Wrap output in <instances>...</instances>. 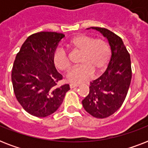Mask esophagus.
I'll return each instance as SVG.
<instances>
[{"mask_svg":"<svg viewBox=\"0 0 148 148\" xmlns=\"http://www.w3.org/2000/svg\"><path fill=\"white\" fill-rule=\"evenodd\" d=\"M78 86H79L78 84H74V83H71V84H70V88H77V87H78Z\"/></svg>","mask_w":148,"mask_h":148,"instance_id":"esophagus-1","label":"esophagus"}]
</instances>
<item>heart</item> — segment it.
I'll list each match as a JSON object with an SVG mask.
<instances>
[{
    "mask_svg": "<svg viewBox=\"0 0 148 148\" xmlns=\"http://www.w3.org/2000/svg\"><path fill=\"white\" fill-rule=\"evenodd\" d=\"M70 46L81 51L82 64L70 70L67 74V80L73 83H81L90 78L95 73L101 71L106 67L111 55L110 47L105 40L95 38L86 34L74 37L70 41ZM53 63L58 69L65 71L71 66L67 51L61 47L53 53Z\"/></svg>",
    "mask_w": 148,
    "mask_h": 148,
    "instance_id": "b5f03b06",
    "label": "heart"
}]
</instances>
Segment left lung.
<instances>
[{"mask_svg":"<svg viewBox=\"0 0 148 148\" xmlns=\"http://www.w3.org/2000/svg\"><path fill=\"white\" fill-rule=\"evenodd\" d=\"M90 28L101 32L108 39L111 58L104 73L90 82L89 94L82 104L93 117L105 118L116 112L126 98L132 77L131 58L119 36L103 27Z\"/></svg>","mask_w":148,"mask_h":148,"instance_id":"8db88e82","label":"left lung"}]
</instances>
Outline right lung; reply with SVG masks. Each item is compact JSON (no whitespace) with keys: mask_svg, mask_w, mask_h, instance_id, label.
<instances>
[{"mask_svg":"<svg viewBox=\"0 0 148 148\" xmlns=\"http://www.w3.org/2000/svg\"><path fill=\"white\" fill-rule=\"evenodd\" d=\"M64 34L43 31L31 34L22 45L13 65L14 92L22 108L38 117L49 116L62 103L69 84L58 86L62 75L53 53Z\"/></svg>","mask_w":148,"mask_h":148,"instance_id":"right-lung-1","label":"right lung"}]
</instances>
